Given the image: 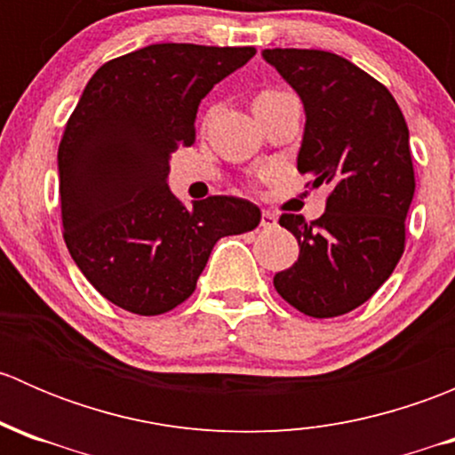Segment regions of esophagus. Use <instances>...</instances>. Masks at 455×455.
Returning a JSON list of instances; mask_svg holds the SVG:
<instances>
[{
  "mask_svg": "<svg viewBox=\"0 0 455 455\" xmlns=\"http://www.w3.org/2000/svg\"><path fill=\"white\" fill-rule=\"evenodd\" d=\"M261 227L264 228H273L277 227V218H275V213H270V211H261Z\"/></svg>",
  "mask_w": 455,
  "mask_h": 455,
  "instance_id": "1",
  "label": "esophagus"
}]
</instances>
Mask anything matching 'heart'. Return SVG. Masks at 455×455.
<instances>
[{"label":"heart","mask_w":455,"mask_h":455,"mask_svg":"<svg viewBox=\"0 0 455 455\" xmlns=\"http://www.w3.org/2000/svg\"><path fill=\"white\" fill-rule=\"evenodd\" d=\"M259 96H282V92H264V94Z\"/></svg>","instance_id":"1"}]
</instances>
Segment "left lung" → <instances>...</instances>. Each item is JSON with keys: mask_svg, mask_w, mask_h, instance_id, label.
Here are the masks:
<instances>
[{"mask_svg": "<svg viewBox=\"0 0 455 455\" xmlns=\"http://www.w3.org/2000/svg\"><path fill=\"white\" fill-rule=\"evenodd\" d=\"M261 57L304 103L297 169L313 178V189H330L315 222L279 218L299 257L273 283L299 313L346 315L383 286L405 249L416 189L410 130L387 87L339 54L275 48Z\"/></svg>", "mask_w": 455, "mask_h": 455, "instance_id": "left-lung-1", "label": "left lung"}]
</instances>
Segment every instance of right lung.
Listing matches in <instances>:
<instances>
[{"instance_id":"obj_1","label":"right lung","mask_w":455,"mask_h":455,"mask_svg":"<svg viewBox=\"0 0 455 455\" xmlns=\"http://www.w3.org/2000/svg\"><path fill=\"white\" fill-rule=\"evenodd\" d=\"M255 48L154 44L87 81L59 145L63 237L87 282L136 315H163L196 291L220 237L253 231L259 209L233 196L185 202L169 160L194 145L200 100Z\"/></svg>"}]
</instances>
